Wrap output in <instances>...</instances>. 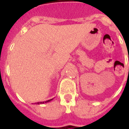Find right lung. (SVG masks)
<instances>
[{
	"instance_id": "1",
	"label": "right lung",
	"mask_w": 129,
	"mask_h": 129,
	"mask_svg": "<svg viewBox=\"0 0 129 129\" xmlns=\"http://www.w3.org/2000/svg\"><path fill=\"white\" fill-rule=\"evenodd\" d=\"M53 99H51V100H48V101H45V102H37V103H35V104H44V103H47L48 102H50V101H51V100H52Z\"/></svg>"
}]
</instances>
